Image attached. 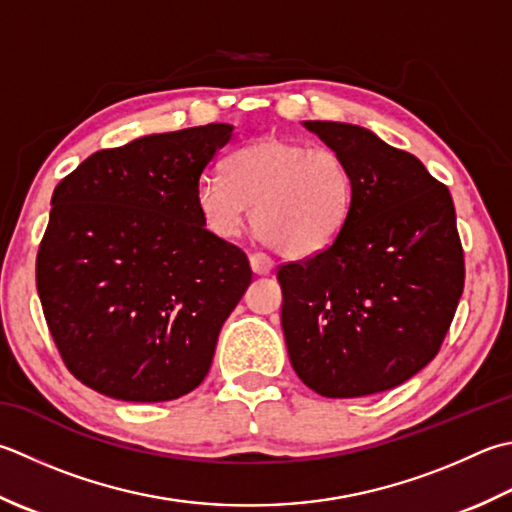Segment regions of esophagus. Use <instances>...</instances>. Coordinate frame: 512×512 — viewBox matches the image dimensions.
<instances>
[{
    "label": "esophagus",
    "instance_id": "1",
    "mask_svg": "<svg viewBox=\"0 0 512 512\" xmlns=\"http://www.w3.org/2000/svg\"><path fill=\"white\" fill-rule=\"evenodd\" d=\"M250 266L257 275H268L273 270V259H270L266 253H253L250 255Z\"/></svg>",
    "mask_w": 512,
    "mask_h": 512
}]
</instances>
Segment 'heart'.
<instances>
[{"label":"heart","instance_id":"heart-1","mask_svg":"<svg viewBox=\"0 0 512 512\" xmlns=\"http://www.w3.org/2000/svg\"><path fill=\"white\" fill-rule=\"evenodd\" d=\"M226 170L197 184L199 210L219 237L242 233L253 206V226L270 248L308 259L335 244L353 210V175L330 148L266 135L237 148Z\"/></svg>","mask_w":512,"mask_h":512}]
</instances>
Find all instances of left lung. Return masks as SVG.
Returning a JSON list of instances; mask_svg holds the SVG:
<instances>
[{
  "label": "left lung",
  "mask_w": 512,
  "mask_h": 512,
  "mask_svg": "<svg viewBox=\"0 0 512 512\" xmlns=\"http://www.w3.org/2000/svg\"><path fill=\"white\" fill-rule=\"evenodd\" d=\"M304 126L346 159L355 197L333 246L277 270L288 357L319 395H375L419 373L455 317L464 250L453 197L373 130Z\"/></svg>",
  "instance_id": "obj_1"
}]
</instances>
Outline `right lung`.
Returning a JSON list of instances; mask_svg holds the SVG:
<instances>
[{"label":"right lung","instance_id":"add662e5","mask_svg":"<svg viewBox=\"0 0 512 512\" xmlns=\"http://www.w3.org/2000/svg\"><path fill=\"white\" fill-rule=\"evenodd\" d=\"M230 137V124L146 135L97 150L57 184L37 293L66 368L97 393L170 402L204 382L253 279L197 204Z\"/></svg>","mask_w":512,"mask_h":512}]
</instances>
